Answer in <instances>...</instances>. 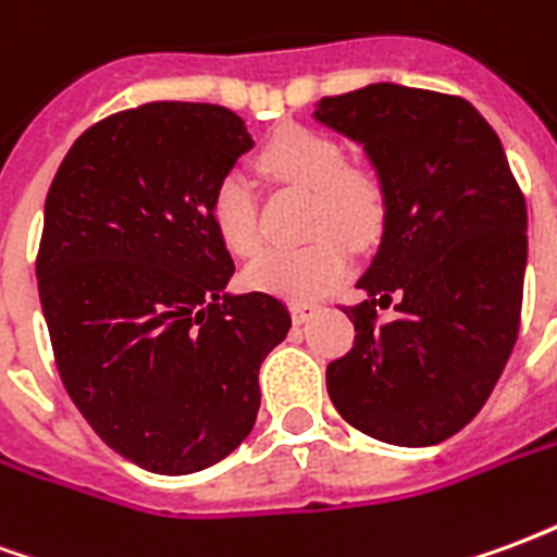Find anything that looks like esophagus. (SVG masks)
<instances>
[{
  "label": "esophagus",
  "instance_id": "1",
  "mask_svg": "<svg viewBox=\"0 0 557 557\" xmlns=\"http://www.w3.org/2000/svg\"><path fill=\"white\" fill-rule=\"evenodd\" d=\"M292 310V319H295V325H304V322H310L315 313H319V304H310V301H295L289 307Z\"/></svg>",
  "mask_w": 557,
  "mask_h": 557
}]
</instances>
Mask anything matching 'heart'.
<instances>
[{"instance_id": "b5f03b06", "label": "heart", "mask_w": 557, "mask_h": 557, "mask_svg": "<svg viewBox=\"0 0 557 557\" xmlns=\"http://www.w3.org/2000/svg\"><path fill=\"white\" fill-rule=\"evenodd\" d=\"M256 166L268 182L310 194L307 235L313 242L295 250H265L244 268L250 289L313 301L349 274L351 248L373 247L387 218V196L373 170L351 166L346 148L313 127H289L268 139ZM211 226L235 256H253L262 247L259 206L238 172L223 175L211 194Z\"/></svg>"}]
</instances>
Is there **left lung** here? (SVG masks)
Listing matches in <instances>:
<instances>
[{
  "instance_id": "1",
  "label": "left lung",
  "mask_w": 557,
  "mask_h": 557,
  "mask_svg": "<svg viewBox=\"0 0 557 557\" xmlns=\"http://www.w3.org/2000/svg\"><path fill=\"white\" fill-rule=\"evenodd\" d=\"M313 115L361 143L387 196L358 280L367 301L346 307L355 346L327 363V394L363 435L430 447L483 409L519 337L525 196L498 134L456 95L373 83Z\"/></svg>"
}]
</instances>
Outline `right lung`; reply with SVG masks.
<instances>
[{
  "label": "right lung",
  "instance_id": "right-lung-1",
  "mask_svg": "<svg viewBox=\"0 0 557 557\" xmlns=\"http://www.w3.org/2000/svg\"><path fill=\"white\" fill-rule=\"evenodd\" d=\"M253 148L242 115L154 101L91 125L55 172L38 295L55 367L115 454L194 474L253 430L259 367L292 327L265 292L230 295L211 194Z\"/></svg>",
  "mask_w": 557,
  "mask_h": 557
}]
</instances>
